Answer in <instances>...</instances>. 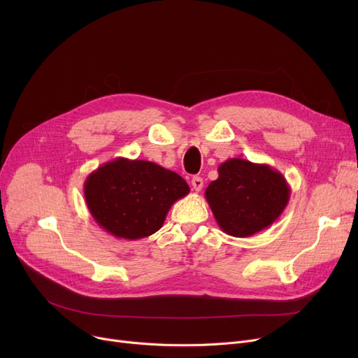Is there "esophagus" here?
Here are the masks:
<instances>
[{"mask_svg": "<svg viewBox=\"0 0 358 358\" xmlns=\"http://www.w3.org/2000/svg\"><path fill=\"white\" fill-rule=\"evenodd\" d=\"M192 187L194 192H200L203 189V178L200 177H193L192 178Z\"/></svg>", "mask_w": 358, "mask_h": 358, "instance_id": "esophagus-1", "label": "esophagus"}]
</instances>
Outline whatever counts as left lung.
<instances>
[{
  "mask_svg": "<svg viewBox=\"0 0 358 358\" xmlns=\"http://www.w3.org/2000/svg\"><path fill=\"white\" fill-rule=\"evenodd\" d=\"M217 173L204 197L224 234L252 236L271 227L286 209L290 185L270 165L229 158L219 165Z\"/></svg>",
  "mask_w": 358,
  "mask_h": 358,
  "instance_id": "1",
  "label": "left lung"
}]
</instances>
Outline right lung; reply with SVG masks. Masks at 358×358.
I'll return each mask as SVG.
<instances>
[{"label": "right lung", "instance_id": "right-lung-1", "mask_svg": "<svg viewBox=\"0 0 358 358\" xmlns=\"http://www.w3.org/2000/svg\"><path fill=\"white\" fill-rule=\"evenodd\" d=\"M190 193L177 173L143 159L116 158L84 182L87 208L99 227L129 241L155 234L171 206Z\"/></svg>", "mask_w": 358, "mask_h": 358}]
</instances>
